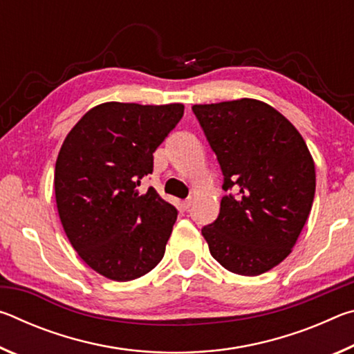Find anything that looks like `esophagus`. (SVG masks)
<instances>
[{"mask_svg":"<svg viewBox=\"0 0 354 354\" xmlns=\"http://www.w3.org/2000/svg\"><path fill=\"white\" fill-rule=\"evenodd\" d=\"M181 206H183V209H185V211H187V209L192 206V200H185V201H183V203H181Z\"/></svg>","mask_w":354,"mask_h":354,"instance_id":"1","label":"esophagus"}]
</instances>
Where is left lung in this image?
<instances>
[{"label":"left lung","mask_w":354,"mask_h":354,"mask_svg":"<svg viewBox=\"0 0 354 354\" xmlns=\"http://www.w3.org/2000/svg\"><path fill=\"white\" fill-rule=\"evenodd\" d=\"M192 111L217 154L225 195L218 218L201 230L226 270L257 277L292 253L309 217L315 165L298 129L270 104L241 98Z\"/></svg>","instance_id":"1"}]
</instances>
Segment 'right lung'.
Here are the masks:
<instances>
[{"label": "right lung", "instance_id": "right-lung-1", "mask_svg": "<svg viewBox=\"0 0 354 354\" xmlns=\"http://www.w3.org/2000/svg\"><path fill=\"white\" fill-rule=\"evenodd\" d=\"M183 113L181 103L109 101L84 113L65 137L55 169L59 218L77 256L104 278H140L164 257L178 212L139 185Z\"/></svg>", "mask_w": 354, "mask_h": 354}]
</instances>
